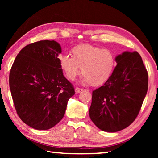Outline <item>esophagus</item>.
<instances>
[{"mask_svg":"<svg viewBox=\"0 0 158 158\" xmlns=\"http://www.w3.org/2000/svg\"><path fill=\"white\" fill-rule=\"evenodd\" d=\"M74 90H75V93H79L83 91V89H80V88H76L75 89H74Z\"/></svg>","mask_w":158,"mask_h":158,"instance_id":"34e87169","label":"esophagus"}]
</instances>
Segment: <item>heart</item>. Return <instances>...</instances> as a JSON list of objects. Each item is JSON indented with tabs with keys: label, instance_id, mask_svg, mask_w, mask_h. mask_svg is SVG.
Returning <instances> with one entry per match:
<instances>
[{
	"label": "heart",
	"instance_id": "heart-1",
	"mask_svg": "<svg viewBox=\"0 0 158 158\" xmlns=\"http://www.w3.org/2000/svg\"><path fill=\"white\" fill-rule=\"evenodd\" d=\"M60 64L69 79H75L81 68L82 82L100 85L111 77L116 66V59L110 50L90 44H81L72 49L71 56H61Z\"/></svg>",
	"mask_w": 158,
	"mask_h": 158
}]
</instances>
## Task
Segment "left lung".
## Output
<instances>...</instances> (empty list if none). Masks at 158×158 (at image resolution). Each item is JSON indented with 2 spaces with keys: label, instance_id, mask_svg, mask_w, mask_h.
<instances>
[{
  "label": "left lung",
  "instance_id": "1",
  "mask_svg": "<svg viewBox=\"0 0 158 158\" xmlns=\"http://www.w3.org/2000/svg\"><path fill=\"white\" fill-rule=\"evenodd\" d=\"M110 78L93 91L89 109L91 121L101 130L116 132L135 121L148 90V73L137 52L116 56Z\"/></svg>",
  "mask_w": 158,
  "mask_h": 158
}]
</instances>
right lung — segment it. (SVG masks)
I'll return each mask as SVG.
<instances>
[{"label": "right lung", "instance_id": "obj_1", "mask_svg": "<svg viewBox=\"0 0 158 158\" xmlns=\"http://www.w3.org/2000/svg\"><path fill=\"white\" fill-rule=\"evenodd\" d=\"M58 42L41 40L23 47L10 73V89L21 121L39 130H49L63 118L74 89L63 75Z\"/></svg>", "mask_w": 158, "mask_h": 158}]
</instances>
